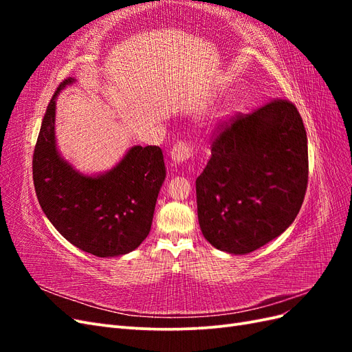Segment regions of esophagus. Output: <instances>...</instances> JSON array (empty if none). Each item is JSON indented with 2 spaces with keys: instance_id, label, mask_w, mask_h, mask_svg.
Here are the masks:
<instances>
[{
  "instance_id": "esophagus-1",
  "label": "esophagus",
  "mask_w": 352,
  "mask_h": 352,
  "mask_svg": "<svg viewBox=\"0 0 352 352\" xmlns=\"http://www.w3.org/2000/svg\"><path fill=\"white\" fill-rule=\"evenodd\" d=\"M170 157H172V162L175 164H182V163L188 162L190 157H192V148H190L189 144H186L184 141H179L173 145Z\"/></svg>"
}]
</instances>
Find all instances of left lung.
<instances>
[{
    "instance_id": "obj_1",
    "label": "left lung",
    "mask_w": 352,
    "mask_h": 352,
    "mask_svg": "<svg viewBox=\"0 0 352 352\" xmlns=\"http://www.w3.org/2000/svg\"><path fill=\"white\" fill-rule=\"evenodd\" d=\"M307 184V133L291 101L236 114L220 126L195 182L202 235L229 254L258 250L292 225Z\"/></svg>"
}]
</instances>
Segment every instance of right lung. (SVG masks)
Returning a JSON list of instances; mask_svg holds the SVG:
<instances>
[{
	"mask_svg": "<svg viewBox=\"0 0 352 352\" xmlns=\"http://www.w3.org/2000/svg\"><path fill=\"white\" fill-rule=\"evenodd\" d=\"M47 107L34 153V185L42 211L74 247L97 257L136 250L151 230L155 202L166 179L160 146L135 145L111 170L83 175L61 157L56 141V100Z\"/></svg>",
	"mask_w": 352,
	"mask_h": 352,
	"instance_id": "1",
	"label": "right lung"
}]
</instances>
